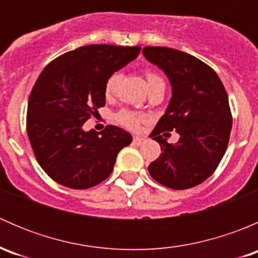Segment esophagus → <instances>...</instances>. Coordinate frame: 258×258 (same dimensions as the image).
<instances>
[{"mask_svg": "<svg viewBox=\"0 0 258 258\" xmlns=\"http://www.w3.org/2000/svg\"><path fill=\"white\" fill-rule=\"evenodd\" d=\"M146 141L145 137L142 136H134V144L135 145H142Z\"/></svg>", "mask_w": 258, "mask_h": 258, "instance_id": "34e87169", "label": "esophagus"}]
</instances>
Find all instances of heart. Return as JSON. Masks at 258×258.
<instances>
[{"instance_id":"obj_1","label":"heart","mask_w":258,"mask_h":258,"mask_svg":"<svg viewBox=\"0 0 258 258\" xmlns=\"http://www.w3.org/2000/svg\"><path fill=\"white\" fill-rule=\"evenodd\" d=\"M119 81V74L114 72V74L111 75L108 77L107 81L105 83V95L106 96H112L116 91L117 87V83ZM146 81H147V86L148 88H152L157 85H165L163 82V79L158 74L152 71H148L146 72ZM116 119L122 124V126L127 127V128H131V130H136L139 128L140 123L144 122L145 117L144 114H140L136 112H132V111H121V112L117 113Z\"/></svg>"}]
</instances>
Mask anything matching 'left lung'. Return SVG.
<instances>
[{"label": "left lung", "mask_w": 258, "mask_h": 258, "mask_svg": "<svg viewBox=\"0 0 258 258\" xmlns=\"http://www.w3.org/2000/svg\"><path fill=\"white\" fill-rule=\"evenodd\" d=\"M142 53L165 72L172 87L167 110L150 135L162 152L148 172L168 188H191L215 172L227 150L232 128L227 92L217 74L192 54L151 46ZM173 129L180 140L168 144L160 134Z\"/></svg>", "instance_id": "8db88e82"}]
</instances>
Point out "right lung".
I'll use <instances>...</instances> for the list:
<instances>
[{
    "mask_svg": "<svg viewBox=\"0 0 258 258\" xmlns=\"http://www.w3.org/2000/svg\"><path fill=\"white\" fill-rule=\"evenodd\" d=\"M140 51V46H83L49 62L38 76L26 127L36 160L57 183L74 189L101 183L112 172L119 151L132 142L128 132L112 124L102 132H86L82 126L105 106L108 77Z\"/></svg>",
    "mask_w": 258,
    "mask_h": 258,
    "instance_id": "add662e5",
    "label": "right lung"
}]
</instances>
